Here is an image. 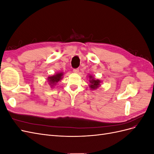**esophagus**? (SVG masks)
<instances>
[{
  "label": "esophagus",
  "mask_w": 154,
  "mask_h": 154,
  "mask_svg": "<svg viewBox=\"0 0 154 154\" xmlns=\"http://www.w3.org/2000/svg\"><path fill=\"white\" fill-rule=\"evenodd\" d=\"M73 72H75V73H78L79 72V69L76 68V69H73Z\"/></svg>",
  "instance_id": "34e87169"
}]
</instances>
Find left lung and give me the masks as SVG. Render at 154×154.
Instances as JSON below:
<instances>
[{"label": "left lung", "mask_w": 154, "mask_h": 154, "mask_svg": "<svg viewBox=\"0 0 154 154\" xmlns=\"http://www.w3.org/2000/svg\"><path fill=\"white\" fill-rule=\"evenodd\" d=\"M90 78L92 79V80H89L90 81V87L92 89H96L97 87H99L100 85V81L99 80H94V79L92 78V76H90Z\"/></svg>", "instance_id": "1"}]
</instances>
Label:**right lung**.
<instances>
[{
	"label": "right lung",
	"instance_id": "right-lung-1",
	"mask_svg": "<svg viewBox=\"0 0 154 154\" xmlns=\"http://www.w3.org/2000/svg\"><path fill=\"white\" fill-rule=\"evenodd\" d=\"M63 76V73L62 72H60V73H57L55 75L50 76L48 78V81L49 82V84L51 85H54L56 83H58L61 79L62 78Z\"/></svg>",
	"mask_w": 154,
	"mask_h": 154
}]
</instances>
